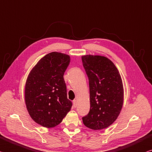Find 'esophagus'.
Masks as SVG:
<instances>
[{
  "label": "esophagus",
  "mask_w": 152,
  "mask_h": 152,
  "mask_svg": "<svg viewBox=\"0 0 152 152\" xmlns=\"http://www.w3.org/2000/svg\"><path fill=\"white\" fill-rule=\"evenodd\" d=\"M73 106L74 107H76L77 106V101H76V100H73Z\"/></svg>",
  "instance_id": "obj_1"
}]
</instances>
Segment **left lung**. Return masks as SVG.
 <instances>
[{
	"mask_svg": "<svg viewBox=\"0 0 152 152\" xmlns=\"http://www.w3.org/2000/svg\"><path fill=\"white\" fill-rule=\"evenodd\" d=\"M89 80L90 112L82 118L87 128L100 130L117 119L124 103V87L119 71L111 60L98 55L82 56Z\"/></svg>",
	"mask_w": 152,
	"mask_h": 152,
	"instance_id": "obj_1",
	"label": "left lung"
}]
</instances>
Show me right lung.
Wrapping results in <instances>:
<instances>
[{
  "mask_svg": "<svg viewBox=\"0 0 152 152\" xmlns=\"http://www.w3.org/2000/svg\"><path fill=\"white\" fill-rule=\"evenodd\" d=\"M70 62L69 55L52 52L37 62L27 77L24 100L32 119L45 128L58 125L70 111L64 74Z\"/></svg>",
  "mask_w": 152,
  "mask_h": 152,
  "instance_id": "obj_1",
  "label": "right lung"
}]
</instances>
